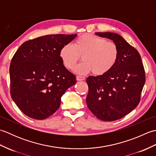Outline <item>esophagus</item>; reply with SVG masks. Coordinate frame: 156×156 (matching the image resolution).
Masks as SVG:
<instances>
[{
  "mask_svg": "<svg viewBox=\"0 0 156 156\" xmlns=\"http://www.w3.org/2000/svg\"><path fill=\"white\" fill-rule=\"evenodd\" d=\"M76 80H77L78 81L84 80L85 78L84 77V76H76Z\"/></svg>",
  "mask_w": 156,
  "mask_h": 156,
  "instance_id": "esophagus-1",
  "label": "esophagus"
}]
</instances>
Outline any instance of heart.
Wrapping results in <instances>:
<instances>
[{
  "label": "heart",
  "instance_id": "1",
  "mask_svg": "<svg viewBox=\"0 0 156 156\" xmlns=\"http://www.w3.org/2000/svg\"><path fill=\"white\" fill-rule=\"evenodd\" d=\"M83 60L74 69L78 74L92 71L96 76L107 74L114 67L119 57V48L113 41L92 34H84L73 43L64 45L59 51V58L65 67L72 69L80 60Z\"/></svg>",
  "mask_w": 156,
  "mask_h": 156
}]
</instances>
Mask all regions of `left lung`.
<instances>
[{
    "instance_id": "obj_1",
    "label": "left lung",
    "mask_w": 156,
    "mask_h": 156,
    "mask_svg": "<svg viewBox=\"0 0 156 156\" xmlns=\"http://www.w3.org/2000/svg\"><path fill=\"white\" fill-rule=\"evenodd\" d=\"M95 34L113 41L118 46L119 57L107 74L87 78V104L98 119L113 121L129 114L139 105L145 82V70L137 49L121 35L111 32Z\"/></svg>"
}]
</instances>
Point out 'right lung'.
<instances>
[{
	"instance_id": "obj_1",
	"label": "right lung",
	"mask_w": 156,
	"mask_h": 156,
	"mask_svg": "<svg viewBox=\"0 0 156 156\" xmlns=\"http://www.w3.org/2000/svg\"><path fill=\"white\" fill-rule=\"evenodd\" d=\"M76 36H41L23 43L12 57L9 69L11 95L28 117L42 120L54 114L62 95L76 84V76L63 65L59 51Z\"/></svg>"
}]
</instances>
